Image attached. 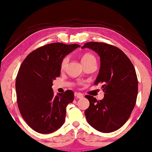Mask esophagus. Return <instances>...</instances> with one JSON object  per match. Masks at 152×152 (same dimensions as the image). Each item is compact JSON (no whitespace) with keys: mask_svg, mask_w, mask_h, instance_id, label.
I'll use <instances>...</instances> for the list:
<instances>
[{"mask_svg":"<svg viewBox=\"0 0 152 152\" xmlns=\"http://www.w3.org/2000/svg\"><path fill=\"white\" fill-rule=\"evenodd\" d=\"M74 95H75V96H76V98H78V99L83 98V95L81 93H75Z\"/></svg>","mask_w":152,"mask_h":152,"instance_id":"34e87169","label":"esophagus"}]
</instances>
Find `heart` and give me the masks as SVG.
<instances>
[{"instance_id":"1","label":"heart","mask_w":152,"mask_h":152,"mask_svg":"<svg viewBox=\"0 0 152 152\" xmlns=\"http://www.w3.org/2000/svg\"><path fill=\"white\" fill-rule=\"evenodd\" d=\"M92 59H96L94 57V56L93 55V54H84V55L83 56V57H82V63H83V62L90 61V60H92ZM68 62H69L68 56H65V57L63 58V59L61 60V69H62V70L65 69L66 67Z\"/></svg>"}]
</instances>
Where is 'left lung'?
<instances>
[{
	"mask_svg": "<svg viewBox=\"0 0 152 152\" xmlns=\"http://www.w3.org/2000/svg\"><path fill=\"white\" fill-rule=\"evenodd\" d=\"M82 48L92 49L100 58V71L94 85L103 84V99L85 97L90 102L86 110L88 122L96 130L112 132L120 129L130 116L138 92L136 71L121 49L103 42H90Z\"/></svg>",
	"mask_w": 152,
	"mask_h": 152,
	"instance_id": "left-lung-1",
	"label": "left lung"
}]
</instances>
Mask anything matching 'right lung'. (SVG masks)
I'll return each mask as SVG.
<instances>
[{
	"instance_id": "add662e5",
	"label": "right lung",
	"mask_w": 152,
	"mask_h": 152,
	"mask_svg": "<svg viewBox=\"0 0 152 152\" xmlns=\"http://www.w3.org/2000/svg\"><path fill=\"white\" fill-rule=\"evenodd\" d=\"M79 47L77 44H48L30 53L20 67L15 81L18 108L37 132L52 133L65 121L66 109L74 100V92L67 90L54 96L53 80L61 74L63 58Z\"/></svg>"
}]
</instances>
